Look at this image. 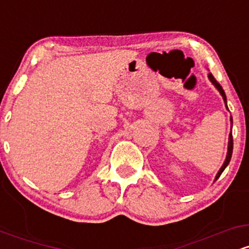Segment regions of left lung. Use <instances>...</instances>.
I'll use <instances>...</instances> for the list:
<instances>
[{
    "label": "left lung",
    "instance_id": "left-lung-1",
    "mask_svg": "<svg viewBox=\"0 0 249 249\" xmlns=\"http://www.w3.org/2000/svg\"><path fill=\"white\" fill-rule=\"evenodd\" d=\"M208 78H210V81L212 82V84L214 85V87H215L216 89H218V91L220 92V95L222 96V99H224V102H225V105H226V108H227L228 110V107H227V99H226V95H225V91H224V89L221 88V85L219 84L218 82H216V79L214 78L213 77V75L212 73H208ZM231 124H233V119H232V117H231ZM232 153H233V136H232V130H231V133H230V138H228V150H227V156H226V159H225V161H224V164H222V166H221V168H220L219 170V172H218V174H216V177H215V180L219 178L220 176H221V173L224 172V170L226 167H227V165L230 164V161H231V158H232Z\"/></svg>",
    "mask_w": 249,
    "mask_h": 249
}]
</instances>
